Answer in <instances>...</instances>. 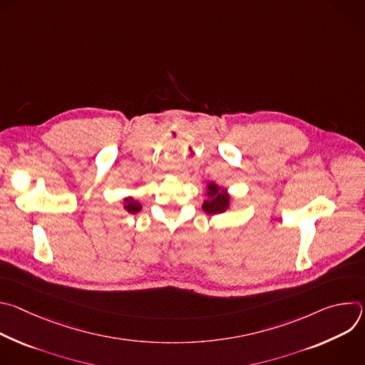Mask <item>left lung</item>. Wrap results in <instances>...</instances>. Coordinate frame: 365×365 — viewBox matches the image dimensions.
Wrapping results in <instances>:
<instances>
[{
  "instance_id": "8db88e82",
  "label": "left lung",
  "mask_w": 365,
  "mask_h": 365,
  "mask_svg": "<svg viewBox=\"0 0 365 365\" xmlns=\"http://www.w3.org/2000/svg\"><path fill=\"white\" fill-rule=\"evenodd\" d=\"M230 205V195L225 190H221L220 186L215 183L207 185V199L203 202L202 210L210 214H221L227 211V207Z\"/></svg>"
}]
</instances>
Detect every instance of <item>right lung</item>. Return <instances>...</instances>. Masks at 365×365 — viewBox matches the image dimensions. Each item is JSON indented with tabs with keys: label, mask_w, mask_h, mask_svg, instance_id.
<instances>
[{
	"label": "right lung",
	"mask_w": 365,
	"mask_h": 365,
	"mask_svg": "<svg viewBox=\"0 0 365 365\" xmlns=\"http://www.w3.org/2000/svg\"><path fill=\"white\" fill-rule=\"evenodd\" d=\"M124 202H125V205H124L125 211L130 214H137L141 210V205L137 200H134L133 197H127V199H124Z\"/></svg>",
	"instance_id": "add662e5"
}]
</instances>
